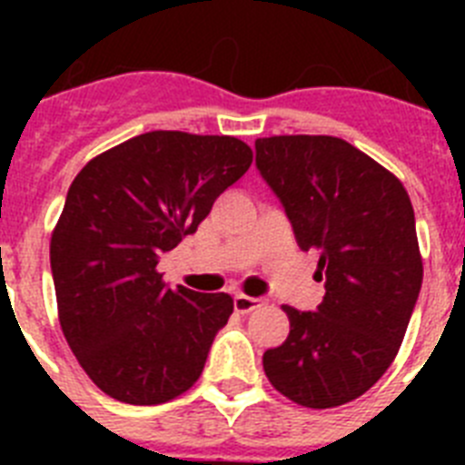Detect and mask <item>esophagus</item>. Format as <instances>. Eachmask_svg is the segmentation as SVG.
I'll use <instances>...</instances> for the list:
<instances>
[{
    "label": "esophagus",
    "mask_w": 465,
    "mask_h": 465,
    "mask_svg": "<svg viewBox=\"0 0 465 465\" xmlns=\"http://www.w3.org/2000/svg\"><path fill=\"white\" fill-rule=\"evenodd\" d=\"M232 302H235V312H240V314H246V312H253V310H256V307L262 305L261 298H252V295H244V293L235 295V300H232Z\"/></svg>",
    "instance_id": "obj_1"
}]
</instances>
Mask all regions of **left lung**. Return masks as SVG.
I'll list each match as a JSON object with an SVG mask.
<instances>
[{
  "label": "left lung",
  "instance_id": "8db88e82",
  "mask_svg": "<svg viewBox=\"0 0 465 465\" xmlns=\"http://www.w3.org/2000/svg\"><path fill=\"white\" fill-rule=\"evenodd\" d=\"M256 165L326 277L316 312L283 305L289 338L262 354V371L302 408H338L384 375L408 331L424 279L412 203L396 174L340 137L256 139Z\"/></svg>",
  "mask_w": 465,
  "mask_h": 465
}]
</instances>
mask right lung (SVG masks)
<instances>
[{"instance_id": "right-lung-1", "label": "right lung", "mask_w": 465, "mask_h": 465, "mask_svg": "<svg viewBox=\"0 0 465 465\" xmlns=\"http://www.w3.org/2000/svg\"><path fill=\"white\" fill-rule=\"evenodd\" d=\"M252 160L237 137L153 130L94 155L72 182L51 237L57 316L106 396L160 405L200 380L235 305L228 293L170 289L158 261Z\"/></svg>"}]
</instances>
